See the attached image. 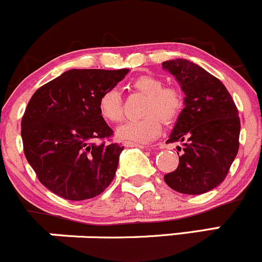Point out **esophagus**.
<instances>
[{"mask_svg": "<svg viewBox=\"0 0 262 262\" xmlns=\"http://www.w3.org/2000/svg\"><path fill=\"white\" fill-rule=\"evenodd\" d=\"M123 145H125L126 147H140V149H144V147H146L145 145L137 144V142H131V141H126Z\"/></svg>", "mask_w": 262, "mask_h": 262, "instance_id": "1", "label": "esophagus"}]
</instances>
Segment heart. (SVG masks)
I'll list each match as a JSON object with an SVG mask.
<instances>
[{
  "instance_id": "b5f03b06",
  "label": "heart",
  "mask_w": 262,
  "mask_h": 262,
  "mask_svg": "<svg viewBox=\"0 0 262 262\" xmlns=\"http://www.w3.org/2000/svg\"><path fill=\"white\" fill-rule=\"evenodd\" d=\"M132 86L146 95L142 104V117L132 118L118 126L117 137L128 141L146 142L157 137L162 131V117L165 122H172L180 116L183 108V95L174 86H163L162 80L150 75L137 77ZM100 116L107 122L116 123L122 118V102L116 88L102 93L98 102Z\"/></svg>"
}]
</instances>
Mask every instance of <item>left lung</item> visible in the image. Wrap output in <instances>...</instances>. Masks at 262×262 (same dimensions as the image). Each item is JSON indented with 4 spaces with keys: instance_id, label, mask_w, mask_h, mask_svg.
<instances>
[{
    "instance_id": "left-lung-1",
    "label": "left lung",
    "mask_w": 262,
    "mask_h": 262,
    "mask_svg": "<svg viewBox=\"0 0 262 262\" xmlns=\"http://www.w3.org/2000/svg\"><path fill=\"white\" fill-rule=\"evenodd\" d=\"M162 66L176 77L186 95L185 108L168 139V142H182L180 164L164 176V181L177 192L205 193L224 181L238 152V110L223 82L199 64L177 58Z\"/></svg>"
}]
</instances>
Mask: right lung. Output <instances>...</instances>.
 <instances>
[{
	"instance_id": "obj_1",
	"label": "right lung",
	"mask_w": 262,
	"mask_h": 262,
	"mask_svg": "<svg viewBox=\"0 0 262 262\" xmlns=\"http://www.w3.org/2000/svg\"><path fill=\"white\" fill-rule=\"evenodd\" d=\"M128 71L69 70L33 94L21 120L23 145L49 191L80 201L100 195L111 185L123 146L95 142L113 135L98 102Z\"/></svg>"
}]
</instances>
